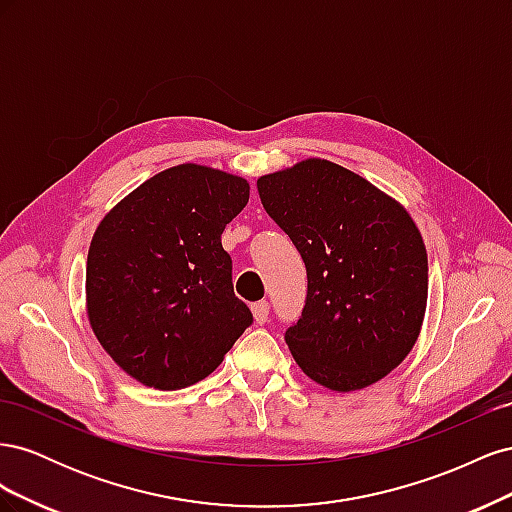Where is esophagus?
Wrapping results in <instances>:
<instances>
[{
	"label": "esophagus",
	"instance_id": "esophagus-1",
	"mask_svg": "<svg viewBox=\"0 0 512 512\" xmlns=\"http://www.w3.org/2000/svg\"><path fill=\"white\" fill-rule=\"evenodd\" d=\"M269 312H271L269 301H258V303L252 305V314H254L258 324H265L269 320Z\"/></svg>",
	"mask_w": 512,
	"mask_h": 512
}]
</instances>
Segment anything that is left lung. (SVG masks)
<instances>
[{
  "label": "left lung",
  "mask_w": 512,
  "mask_h": 512,
  "mask_svg": "<svg viewBox=\"0 0 512 512\" xmlns=\"http://www.w3.org/2000/svg\"><path fill=\"white\" fill-rule=\"evenodd\" d=\"M258 194L307 271L284 335L294 361L333 391L378 382L412 350L427 307V252L408 211L318 158L260 177Z\"/></svg>",
  "instance_id": "1"
}]
</instances>
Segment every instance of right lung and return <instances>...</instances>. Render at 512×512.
I'll use <instances>...</instances> for the list:
<instances>
[{
  "label": "right lung",
  "instance_id": "1",
  "mask_svg": "<svg viewBox=\"0 0 512 512\" xmlns=\"http://www.w3.org/2000/svg\"><path fill=\"white\" fill-rule=\"evenodd\" d=\"M247 200L245 179L179 164L100 222L87 254V314L102 348L138 382L196 384L254 322L222 247Z\"/></svg>",
  "mask_w": 512,
  "mask_h": 512
}]
</instances>
